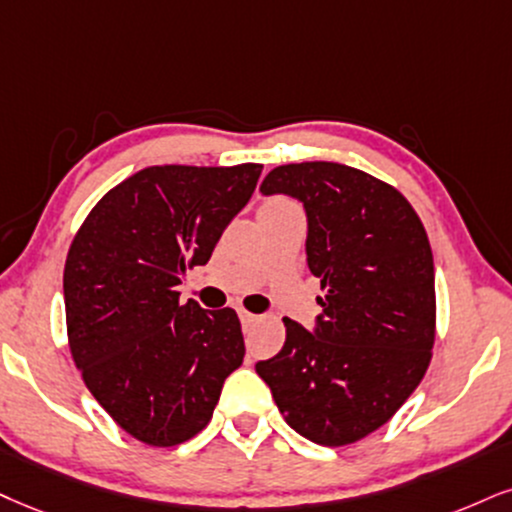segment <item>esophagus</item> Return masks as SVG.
I'll return each mask as SVG.
<instances>
[{
	"instance_id": "1",
	"label": "esophagus",
	"mask_w": 512,
	"mask_h": 512,
	"mask_svg": "<svg viewBox=\"0 0 512 512\" xmlns=\"http://www.w3.org/2000/svg\"><path fill=\"white\" fill-rule=\"evenodd\" d=\"M239 320H242V325H244V327H251V325H256L258 320H261V318H258L256 313H249V311H239Z\"/></svg>"
}]
</instances>
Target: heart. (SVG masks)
I'll return each instance as SVG.
<instances>
[{
  "instance_id": "obj_1",
  "label": "heart",
  "mask_w": 512,
  "mask_h": 512,
  "mask_svg": "<svg viewBox=\"0 0 512 512\" xmlns=\"http://www.w3.org/2000/svg\"><path fill=\"white\" fill-rule=\"evenodd\" d=\"M282 199H270V201H266V204H280Z\"/></svg>"
}]
</instances>
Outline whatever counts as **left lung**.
I'll use <instances>...</instances> for the list:
<instances>
[{
    "label": "left lung",
    "instance_id": "8db88e82",
    "mask_svg": "<svg viewBox=\"0 0 512 512\" xmlns=\"http://www.w3.org/2000/svg\"><path fill=\"white\" fill-rule=\"evenodd\" d=\"M261 192L304 204L323 315L313 332L285 318V346L256 372L294 432L320 446L353 444L389 422L430 368V239L399 189L344 163L277 166Z\"/></svg>",
    "mask_w": 512,
    "mask_h": 512
}]
</instances>
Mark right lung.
Masks as SVG:
<instances>
[{
	"mask_svg": "<svg viewBox=\"0 0 512 512\" xmlns=\"http://www.w3.org/2000/svg\"><path fill=\"white\" fill-rule=\"evenodd\" d=\"M261 170L144 168L75 232L63 268L71 356L99 406L142 444L168 449L204 430L244 361L237 313L180 304L178 285L206 266Z\"/></svg>",
	"mask_w": 512,
	"mask_h": 512,
	"instance_id": "right-lung-1",
	"label": "right lung"
}]
</instances>
